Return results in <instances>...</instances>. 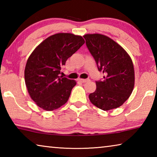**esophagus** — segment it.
<instances>
[{"label": "esophagus", "mask_w": 157, "mask_h": 157, "mask_svg": "<svg viewBox=\"0 0 157 157\" xmlns=\"http://www.w3.org/2000/svg\"><path fill=\"white\" fill-rule=\"evenodd\" d=\"M79 81L82 82V83H84V82L89 81V79H79Z\"/></svg>", "instance_id": "obj_1"}]
</instances>
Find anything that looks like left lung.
I'll use <instances>...</instances> for the list:
<instances>
[{
  "label": "left lung",
  "instance_id": "left-lung-1",
  "mask_svg": "<svg viewBox=\"0 0 157 157\" xmlns=\"http://www.w3.org/2000/svg\"><path fill=\"white\" fill-rule=\"evenodd\" d=\"M89 52L98 71L104 73L96 81V90L89 95L93 105L108 111L118 108L128 99L134 86V65L129 55L116 42L100 34H85Z\"/></svg>",
  "mask_w": 157,
  "mask_h": 157
}]
</instances>
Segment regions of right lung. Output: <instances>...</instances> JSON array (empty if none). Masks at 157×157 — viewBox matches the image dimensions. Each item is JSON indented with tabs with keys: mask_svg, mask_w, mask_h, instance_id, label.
<instances>
[{
	"mask_svg": "<svg viewBox=\"0 0 157 157\" xmlns=\"http://www.w3.org/2000/svg\"><path fill=\"white\" fill-rule=\"evenodd\" d=\"M85 43L81 36L58 33L48 37L32 52L25 68V82L32 99L46 111L67 102L76 82L60 75L61 67Z\"/></svg>",
	"mask_w": 157,
	"mask_h": 157,
	"instance_id": "obj_1",
	"label": "right lung"
}]
</instances>
